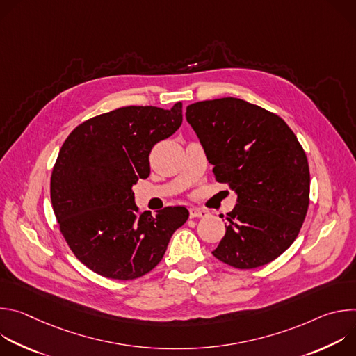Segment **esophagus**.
Listing matches in <instances>:
<instances>
[{
	"label": "esophagus",
	"instance_id": "34e87169",
	"mask_svg": "<svg viewBox=\"0 0 356 356\" xmlns=\"http://www.w3.org/2000/svg\"><path fill=\"white\" fill-rule=\"evenodd\" d=\"M188 211H190V218H195V217L202 218V217H206L209 214L207 210L200 209V207H190Z\"/></svg>",
	"mask_w": 356,
	"mask_h": 356
}]
</instances>
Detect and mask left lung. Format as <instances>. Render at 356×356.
Returning <instances> with one entry per match:
<instances>
[{"label":"left lung","instance_id":"8db88e82","mask_svg":"<svg viewBox=\"0 0 356 356\" xmlns=\"http://www.w3.org/2000/svg\"><path fill=\"white\" fill-rule=\"evenodd\" d=\"M213 173L236 194L213 255L236 269L264 266L293 243L310 197L307 156L276 114L234 97L187 107Z\"/></svg>","mask_w":356,"mask_h":356}]
</instances>
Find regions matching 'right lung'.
<instances>
[{"label": "right lung", "mask_w": 356, "mask_h": 356, "mask_svg": "<svg viewBox=\"0 0 356 356\" xmlns=\"http://www.w3.org/2000/svg\"><path fill=\"white\" fill-rule=\"evenodd\" d=\"M170 110L122 107L84 121L65 140L50 177V200L67 245L92 272L132 280L163 258L186 207L138 214L132 186L150 173L149 154L181 125Z\"/></svg>", "instance_id": "add662e5"}]
</instances>
